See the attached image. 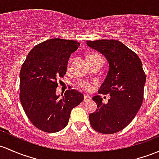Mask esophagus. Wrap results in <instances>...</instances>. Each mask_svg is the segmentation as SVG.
Listing matches in <instances>:
<instances>
[{"mask_svg": "<svg viewBox=\"0 0 159 159\" xmlns=\"http://www.w3.org/2000/svg\"><path fill=\"white\" fill-rule=\"evenodd\" d=\"M91 100V97L89 96V95H84V102H89V101Z\"/></svg>", "mask_w": 159, "mask_h": 159, "instance_id": "34e87169", "label": "esophagus"}]
</instances>
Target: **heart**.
I'll return each mask as SVG.
<instances>
[{"instance_id": "b5f03b06", "label": "heart", "mask_w": 159, "mask_h": 159, "mask_svg": "<svg viewBox=\"0 0 159 159\" xmlns=\"http://www.w3.org/2000/svg\"><path fill=\"white\" fill-rule=\"evenodd\" d=\"M96 58H102V57H101L100 55H98V54H92V55H90L89 61H92V60L96 59ZM67 67H68V69L70 67V61L69 64H68ZM78 86H79L80 88L86 90V91H90V90L93 89V86H92V85L90 84L89 82H86V81H80V83H78Z\"/></svg>"}]
</instances>
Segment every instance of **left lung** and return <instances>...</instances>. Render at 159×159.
<instances>
[{"label":"left lung","instance_id":"left-lung-1","mask_svg":"<svg viewBox=\"0 0 159 159\" xmlns=\"http://www.w3.org/2000/svg\"><path fill=\"white\" fill-rule=\"evenodd\" d=\"M86 42L108 62V72L98 93L111 96L106 104L102 103L100 95L93 97L98 109L89 114L90 124L101 134H115L133 120L143 103L146 83L143 64L136 53L117 40Z\"/></svg>","mask_w":159,"mask_h":159}]
</instances>
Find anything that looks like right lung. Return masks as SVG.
Returning a JSON list of instances; mask_svg holds the SVG:
<instances>
[{
	"instance_id": "1",
	"label": "right lung",
	"mask_w": 159,
	"mask_h": 159,
	"mask_svg": "<svg viewBox=\"0 0 159 159\" xmlns=\"http://www.w3.org/2000/svg\"><path fill=\"white\" fill-rule=\"evenodd\" d=\"M79 46L76 41L48 39L35 46L22 65L20 102L29 120L44 132L64 129L72 109L83 101L75 89L66 90L62 98L56 95L57 80L66 74L70 56Z\"/></svg>"
}]
</instances>
